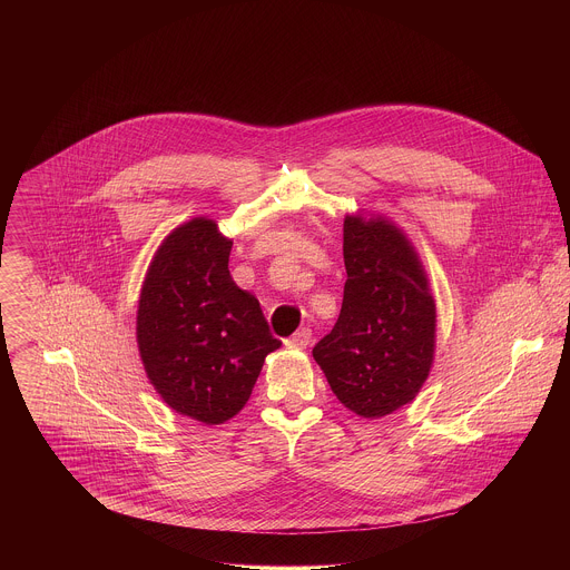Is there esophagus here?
<instances>
[{"label":"esophagus","instance_id":"obj_1","mask_svg":"<svg viewBox=\"0 0 570 570\" xmlns=\"http://www.w3.org/2000/svg\"><path fill=\"white\" fill-rule=\"evenodd\" d=\"M309 342H312V331H309V328H301V331H296V333L287 340V344L294 346V348H307Z\"/></svg>","mask_w":570,"mask_h":570}]
</instances>
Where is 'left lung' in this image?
Instances as JSON below:
<instances>
[{
    "label": "left lung",
    "mask_w": 570,
    "mask_h": 570,
    "mask_svg": "<svg viewBox=\"0 0 570 570\" xmlns=\"http://www.w3.org/2000/svg\"><path fill=\"white\" fill-rule=\"evenodd\" d=\"M342 252V309L314 360L340 404L380 419L423 389L436 351V305L414 245L384 215H346Z\"/></svg>",
    "instance_id": "left-lung-1"
}]
</instances>
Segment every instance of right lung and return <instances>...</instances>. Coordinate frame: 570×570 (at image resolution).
<instances>
[{"label": "right lung", "instance_id": "1", "mask_svg": "<svg viewBox=\"0 0 570 570\" xmlns=\"http://www.w3.org/2000/svg\"><path fill=\"white\" fill-rule=\"evenodd\" d=\"M233 239L193 217L156 249L138 301L136 340L149 382L175 412L219 425L247 404L281 346L258 301L230 276Z\"/></svg>", "mask_w": 570, "mask_h": 570}]
</instances>
